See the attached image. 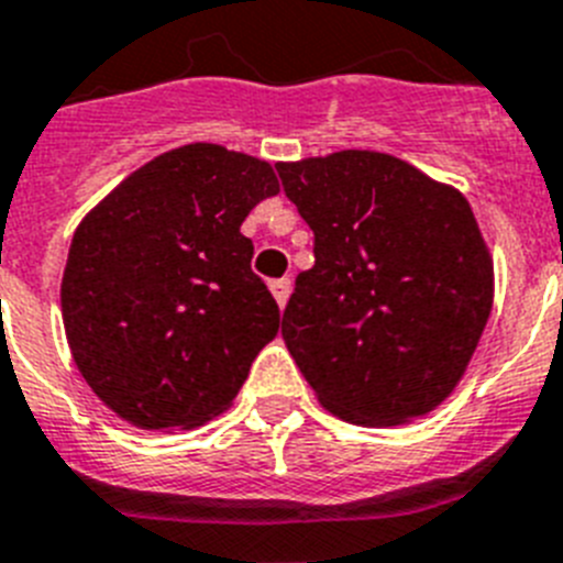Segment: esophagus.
Wrapping results in <instances>:
<instances>
[{"instance_id": "esophagus-1", "label": "esophagus", "mask_w": 563, "mask_h": 563, "mask_svg": "<svg viewBox=\"0 0 563 563\" xmlns=\"http://www.w3.org/2000/svg\"><path fill=\"white\" fill-rule=\"evenodd\" d=\"M268 288H272V295H275L277 306L283 309L288 300V295H291V280H288V277H283V280H272L268 283Z\"/></svg>"}]
</instances>
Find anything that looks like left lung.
<instances>
[{
	"label": "left lung",
	"instance_id": "obj_1",
	"mask_svg": "<svg viewBox=\"0 0 563 563\" xmlns=\"http://www.w3.org/2000/svg\"><path fill=\"white\" fill-rule=\"evenodd\" d=\"M314 232L283 340L342 422L397 428L451 397L493 311V254L451 184L376 150L280 161Z\"/></svg>",
	"mask_w": 563,
	"mask_h": 563
}]
</instances>
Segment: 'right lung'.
Masks as SVG:
<instances>
[{"instance_id":"right-lung-1","label":"right lung","mask_w":563,"mask_h":563,"mask_svg":"<svg viewBox=\"0 0 563 563\" xmlns=\"http://www.w3.org/2000/svg\"><path fill=\"white\" fill-rule=\"evenodd\" d=\"M277 192L268 161L198 141L146 161L81 218L62 320L78 374L115 417L169 433L232 405L280 329L241 232Z\"/></svg>"}]
</instances>
